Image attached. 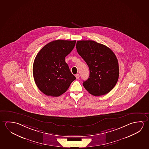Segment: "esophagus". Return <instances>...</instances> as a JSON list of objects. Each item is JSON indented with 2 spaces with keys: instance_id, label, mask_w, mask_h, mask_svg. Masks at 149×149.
<instances>
[{
  "instance_id": "1",
  "label": "esophagus",
  "mask_w": 149,
  "mask_h": 149,
  "mask_svg": "<svg viewBox=\"0 0 149 149\" xmlns=\"http://www.w3.org/2000/svg\"><path fill=\"white\" fill-rule=\"evenodd\" d=\"M75 77L76 79H79V74H76L75 75Z\"/></svg>"
}]
</instances>
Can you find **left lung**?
<instances>
[{
	"mask_svg": "<svg viewBox=\"0 0 149 149\" xmlns=\"http://www.w3.org/2000/svg\"><path fill=\"white\" fill-rule=\"evenodd\" d=\"M76 49L89 68L90 74L83 86L95 96L104 95L116 84L119 77L117 58L109 47L93 40H79Z\"/></svg>",
	"mask_w": 149,
	"mask_h": 149,
	"instance_id": "left-lung-1",
	"label": "left lung"
}]
</instances>
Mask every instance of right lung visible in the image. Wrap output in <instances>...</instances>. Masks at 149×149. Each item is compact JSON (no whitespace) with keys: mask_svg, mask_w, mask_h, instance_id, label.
<instances>
[{"mask_svg":"<svg viewBox=\"0 0 149 149\" xmlns=\"http://www.w3.org/2000/svg\"><path fill=\"white\" fill-rule=\"evenodd\" d=\"M75 43L76 40H54L37 54L33 66V76L37 87L46 95L59 97L76 79L65 61Z\"/></svg>","mask_w":149,"mask_h":149,"instance_id":"obj_1","label":"right lung"}]
</instances>
